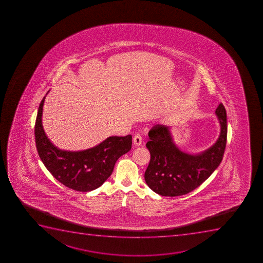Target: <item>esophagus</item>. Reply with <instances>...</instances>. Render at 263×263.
<instances>
[{
  "instance_id": "34e87169",
  "label": "esophagus",
  "mask_w": 263,
  "mask_h": 263,
  "mask_svg": "<svg viewBox=\"0 0 263 263\" xmlns=\"http://www.w3.org/2000/svg\"><path fill=\"white\" fill-rule=\"evenodd\" d=\"M133 141L136 146H141V143H142V137H141V135H136L134 137Z\"/></svg>"
}]
</instances>
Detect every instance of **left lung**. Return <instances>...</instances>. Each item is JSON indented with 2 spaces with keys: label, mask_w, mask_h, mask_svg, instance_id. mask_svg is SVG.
Listing matches in <instances>:
<instances>
[{
  "label": "left lung",
  "mask_w": 263,
  "mask_h": 263,
  "mask_svg": "<svg viewBox=\"0 0 263 263\" xmlns=\"http://www.w3.org/2000/svg\"><path fill=\"white\" fill-rule=\"evenodd\" d=\"M215 114L220 124V135L214 145L200 154L181 151L173 141L169 126L156 124L152 127L146 144L151 159L145 181L153 191L162 196L186 195L218 168L227 146V111L223 104H219Z\"/></svg>",
  "instance_id": "1"
}]
</instances>
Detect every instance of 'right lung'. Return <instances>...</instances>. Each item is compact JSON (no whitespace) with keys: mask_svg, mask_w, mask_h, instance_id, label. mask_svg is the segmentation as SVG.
<instances>
[{"mask_svg":"<svg viewBox=\"0 0 263 263\" xmlns=\"http://www.w3.org/2000/svg\"><path fill=\"white\" fill-rule=\"evenodd\" d=\"M45 97L39 104L34 130L36 150L42 162L66 187L81 192L96 190L111 175L117 159L131 149L132 136H110L98 146L83 151L61 150L50 142L43 128Z\"/></svg>","mask_w":263,"mask_h":263,"instance_id":"right-lung-1","label":"right lung"}]
</instances>
